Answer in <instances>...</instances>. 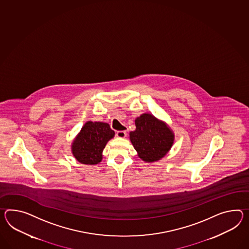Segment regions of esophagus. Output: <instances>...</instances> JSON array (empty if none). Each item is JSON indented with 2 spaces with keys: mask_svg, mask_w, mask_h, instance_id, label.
<instances>
[{
  "mask_svg": "<svg viewBox=\"0 0 249 249\" xmlns=\"http://www.w3.org/2000/svg\"><path fill=\"white\" fill-rule=\"evenodd\" d=\"M127 136V132L126 131H117L116 132V137L120 138V139H124Z\"/></svg>",
  "mask_w": 249,
  "mask_h": 249,
  "instance_id": "obj_1",
  "label": "esophagus"
}]
</instances>
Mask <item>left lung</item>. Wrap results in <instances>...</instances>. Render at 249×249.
I'll return each instance as SVG.
<instances>
[{"label":"left lung","mask_w":249,"mask_h":249,"mask_svg":"<svg viewBox=\"0 0 249 249\" xmlns=\"http://www.w3.org/2000/svg\"><path fill=\"white\" fill-rule=\"evenodd\" d=\"M135 125L136 129L129 133V140L139 158L146 163L161 160L174 145V131L165 122L150 113L136 118Z\"/></svg>","instance_id":"obj_1"}]
</instances>
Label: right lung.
<instances>
[{
  "mask_svg": "<svg viewBox=\"0 0 249 249\" xmlns=\"http://www.w3.org/2000/svg\"><path fill=\"white\" fill-rule=\"evenodd\" d=\"M114 135L108 123L89 121L73 139L71 152L81 164H99L103 160V149Z\"/></svg>",
  "mask_w": 249,
  "mask_h": 249,
  "instance_id": "1",
  "label": "right lung"
}]
</instances>
